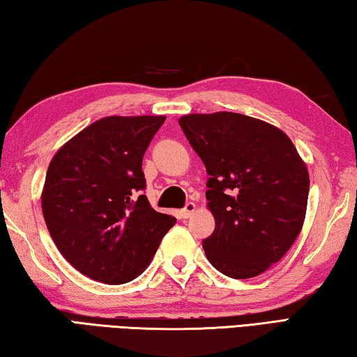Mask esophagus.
<instances>
[{"label": "esophagus", "mask_w": 357, "mask_h": 357, "mask_svg": "<svg viewBox=\"0 0 357 357\" xmlns=\"http://www.w3.org/2000/svg\"><path fill=\"white\" fill-rule=\"evenodd\" d=\"M194 211H196V204H192V202H188L183 210H180L178 214H180L181 219H188V218L192 216Z\"/></svg>", "instance_id": "esophagus-1"}]
</instances>
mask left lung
<instances>
[{
    "label": "left lung",
    "mask_w": 357,
    "mask_h": 357,
    "mask_svg": "<svg viewBox=\"0 0 357 357\" xmlns=\"http://www.w3.org/2000/svg\"><path fill=\"white\" fill-rule=\"evenodd\" d=\"M178 124L210 178L208 210L216 220L204 250L230 278L258 277L286 252L303 227L309 174L278 127L233 112L191 113Z\"/></svg>",
    "instance_id": "8db88e82"
}]
</instances>
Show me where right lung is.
Masks as SVG:
<instances>
[{
    "instance_id": "right-lung-1",
    "label": "right lung",
    "mask_w": 357,
    "mask_h": 357,
    "mask_svg": "<svg viewBox=\"0 0 357 357\" xmlns=\"http://www.w3.org/2000/svg\"><path fill=\"white\" fill-rule=\"evenodd\" d=\"M165 119H98L51 160L42 191L46 227L63 258L91 280L124 284L137 278L177 222L141 194L143 155Z\"/></svg>"
}]
</instances>
